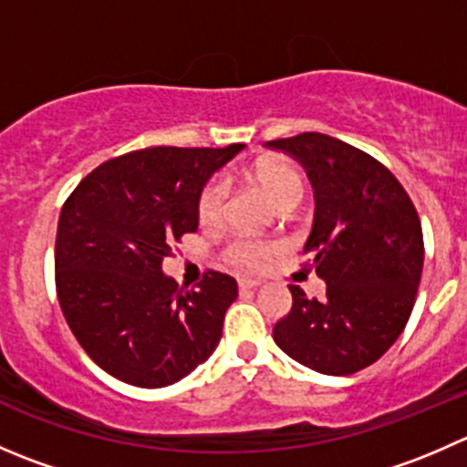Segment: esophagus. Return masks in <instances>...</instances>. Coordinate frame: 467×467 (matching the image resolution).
Listing matches in <instances>:
<instances>
[{
  "label": "esophagus",
  "mask_w": 467,
  "mask_h": 467,
  "mask_svg": "<svg viewBox=\"0 0 467 467\" xmlns=\"http://www.w3.org/2000/svg\"><path fill=\"white\" fill-rule=\"evenodd\" d=\"M257 286H262V280H248V277L239 280V289H257Z\"/></svg>",
  "instance_id": "1"
}]
</instances>
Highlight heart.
I'll return each instance as SVG.
<instances>
[{"instance_id": "b5f03b06", "label": "heart", "mask_w": 467, "mask_h": 467, "mask_svg": "<svg viewBox=\"0 0 467 467\" xmlns=\"http://www.w3.org/2000/svg\"><path fill=\"white\" fill-rule=\"evenodd\" d=\"M255 182L277 207L298 205L305 196L303 173L289 162L262 164L255 171ZM225 205H228V182L223 178H212L196 203L199 221L203 225H219L225 219ZM275 242L237 237L228 244L223 255L233 266L242 268V271H257L275 253Z\"/></svg>"}]
</instances>
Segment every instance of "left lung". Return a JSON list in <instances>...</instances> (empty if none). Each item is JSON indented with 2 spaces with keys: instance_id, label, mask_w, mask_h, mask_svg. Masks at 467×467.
<instances>
[{
  "instance_id": "left-lung-1",
  "label": "left lung",
  "mask_w": 467,
  "mask_h": 467,
  "mask_svg": "<svg viewBox=\"0 0 467 467\" xmlns=\"http://www.w3.org/2000/svg\"><path fill=\"white\" fill-rule=\"evenodd\" d=\"M264 146L289 153L314 187L305 253L325 280V298L291 285V312L273 338L291 359L323 375L375 364L402 334L425 262L422 228L398 178L373 155L323 133Z\"/></svg>"
}]
</instances>
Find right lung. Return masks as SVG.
Instances as JSON below:
<instances>
[{"mask_svg": "<svg viewBox=\"0 0 467 467\" xmlns=\"http://www.w3.org/2000/svg\"><path fill=\"white\" fill-rule=\"evenodd\" d=\"M225 149L150 146L99 164L69 194L56 233V291L69 329L112 378L162 389L216 350L237 282L210 271L182 291L164 275L171 244L196 233V203Z\"/></svg>", "mask_w": 467, "mask_h": 467, "instance_id": "1", "label": "right lung"}]
</instances>
